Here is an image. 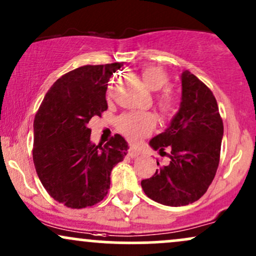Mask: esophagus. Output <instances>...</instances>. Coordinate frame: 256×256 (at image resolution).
Here are the masks:
<instances>
[{"mask_svg": "<svg viewBox=\"0 0 256 256\" xmlns=\"http://www.w3.org/2000/svg\"><path fill=\"white\" fill-rule=\"evenodd\" d=\"M140 154V152L137 150L136 148L128 149V155H130V158H137Z\"/></svg>", "mask_w": 256, "mask_h": 256, "instance_id": "obj_1", "label": "esophagus"}]
</instances>
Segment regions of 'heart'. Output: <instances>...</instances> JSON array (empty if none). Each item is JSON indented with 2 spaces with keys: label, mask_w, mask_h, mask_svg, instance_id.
I'll use <instances>...</instances> for the list:
<instances>
[{
  "label": "heart",
  "mask_w": 256,
  "mask_h": 256,
  "mask_svg": "<svg viewBox=\"0 0 256 256\" xmlns=\"http://www.w3.org/2000/svg\"><path fill=\"white\" fill-rule=\"evenodd\" d=\"M143 82L149 89L158 91L168 83V76L162 68L156 66H149L140 72ZM156 104L162 114H171L176 110L178 98L171 90L164 89L158 95ZM156 126V116L149 112L144 113H125L116 122V128L132 143L140 142L142 138L152 134Z\"/></svg>",
  "instance_id": "1"
}]
</instances>
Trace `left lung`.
<instances>
[{
    "label": "left lung",
    "instance_id": "obj_1",
    "mask_svg": "<svg viewBox=\"0 0 256 256\" xmlns=\"http://www.w3.org/2000/svg\"><path fill=\"white\" fill-rule=\"evenodd\" d=\"M222 134L224 125L213 92L192 72L184 71L180 108L166 131L149 143L160 154H166L168 148L170 164L140 182L146 195L171 207L198 201L218 170Z\"/></svg>",
    "mask_w": 256,
    "mask_h": 256
}]
</instances>
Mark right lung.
<instances>
[{"instance_id": "obj_1", "label": "right lung", "mask_w": 256, "mask_h": 256, "mask_svg": "<svg viewBox=\"0 0 256 256\" xmlns=\"http://www.w3.org/2000/svg\"><path fill=\"white\" fill-rule=\"evenodd\" d=\"M122 66L86 64L66 73L52 85L34 116L32 158L38 178L55 201L68 208L102 201L112 170L128 154L120 134L95 146L88 128L92 116L107 110V83Z\"/></svg>"}]
</instances>
